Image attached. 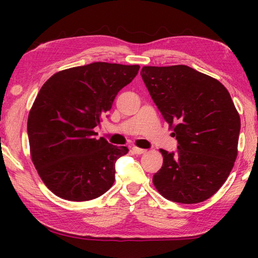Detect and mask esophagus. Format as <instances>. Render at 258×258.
Returning a JSON list of instances; mask_svg holds the SVG:
<instances>
[{
  "label": "esophagus",
  "mask_w": 258,
  "mask_h": 258,
  "mask_svg": "<svg viewBox=\"0 0 258 258\" xmlns=\"http://www.w3.org/2000/svg\"><path fill=\"white\" fill-rule=\"evenodd\" d=\"M132 151L134 152L135 155H142V154H145V152H146L145 149H141V148H138V147H133Z\"/></svg>",
  "instance_id": "esophagus-1"
}]
</instances>
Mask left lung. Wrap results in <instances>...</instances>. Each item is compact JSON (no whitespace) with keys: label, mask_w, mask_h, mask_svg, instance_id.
<instances>
[{"label":"left lung","mask_w":258,"mask_h":258,"mask_svg":"<svg viewBox=\"0 0 258 258\" xmlns=\"http://www.w3.org/2000/svg\"><path fill=\"white\" fill-rule=\"evenodd\" d=\"M141 76L178 143L176 152L160 149L156 189L174 203L205 202L223 185L238 155L240 116L229 91L184 64L146 66Z\"/></svg>","instance_id":"8db88e82"}]
</instances>
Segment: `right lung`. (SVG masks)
I'll return each mask as SVG.
<instances>
[{"instance_id": "add662e5", "label": "right lung", "mask_w": 258, "mask_h": 258, "mask_svg": "<svg viewBox=\"0 0 258 258\" xmlns=\"http://www.w3.org/2000/svg\"><path fill=\"white\" fill-rule=\"evenodd\" d=\"M139 69L92 62L56 73L41 87L28 115L30 156L55 196L87 202L112 186L116 160L128 149L97 139L93 128Z\"/></svg>"}]
</instances>
